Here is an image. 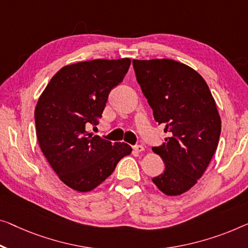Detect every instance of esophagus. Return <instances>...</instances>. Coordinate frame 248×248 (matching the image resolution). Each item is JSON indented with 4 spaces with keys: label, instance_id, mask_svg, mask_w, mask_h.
I'll return each mask as SVG.
<instances>
[{
    "label": "esophagus",
    "instance_id": "esophagus-1",
    "mask_svg": "<svg viewBox=\"0 0 248 248\" xmlns=\"http://www.w3.org/2000/svg\"><path fill=\"white\" fill-rule=\"evenodd\" d=\"M143 150H145V148L140 145H137L134 147V151H136V153H142Z\"/></svg>",
    "mask_w": 248,
    "mask_h": 248
}]
</instances>
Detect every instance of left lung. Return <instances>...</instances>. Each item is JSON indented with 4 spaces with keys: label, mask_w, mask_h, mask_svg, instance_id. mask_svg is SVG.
Listing matches in <instances>:
<instances>
[{
    "label": "left lung",
    "mask_w": 248,
    "mask_h": 248,
    "mask_svg": "<svg viewBox=\"0 0 248 248\" xmlns=\"http://www.w3.org/2000/svg\"><path fill=\"white\" fill-rule=\"evenodd\" d=\"M136 78L158 124L169 137L153 147L165 162L154 177L168 196L186 193L204 175L219 141L221 121L206 81L197 71L170 59L132 60Z\"/></svg>",
    "instance_id": "1"
}]
</instances>
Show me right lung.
<instances>
[{"label":"right lung","mask_w":248,"mask_h":248,"mask_svg":"<svg viewBox=\"0 0 248 248\" xmlns=\"http://www.w3.org/2000/svg\"><path fill=\"white\" fill-rule=\"evenodd\" d=\"M130 59L78 62L55 73L40 95L34 118L44 157L62 183L81 193L98 187L121 158L131 154L124 142L112 145L87 131L99 124L108 95L124 80Z\"/></svg>","instance_id":"obj_1"}]
</instances>
